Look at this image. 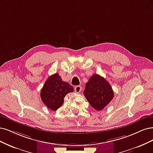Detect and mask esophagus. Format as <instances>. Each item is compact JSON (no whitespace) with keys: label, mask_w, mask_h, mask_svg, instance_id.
<instances>
[{"label":"esophagus","mask_w":153,"mask_h":153,"mask_svg":"<svg viewBox=\"0 0 153 153\" xmlns=\"http://www.w3.org/2000/svg\"><path fill=\"white\" fill-rule=\"evenodd\" d=\"M82 90V87L80 85H76L75 87V91L76 93H79Z\"/></svg>","instance_id":"obj_1"}]
</instances>
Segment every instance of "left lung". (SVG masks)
Wrapping results in <instances>:
<instances>
[{"mask_svg":"<svg viewBox=\"0 0 153 153\" xmlns=\"http://www.w3.org/2000/svg\"><path fill=\"white\" fill-rule=\"evenodd\" d=\"M83 94L91 106L97 111L103 109L114 97L109 82L97 74H94L86 83Z\"/></svg>","mask_w":153,"mask_h":153,"instance_id":"1","label":"left lung"}]
</instances>
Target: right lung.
Returning <instances> with one entry per match:
<instances>
[{
  "instance_id": "obj_1",
  "label": "right lung",
  "mask_w": 153,
  "mask_h": 153,
  "mask_svg": "<svg viewBox=\"0 0 153 153\" xmlns=\"http://www.w3.org/2000/svg\"><path fill=\"white\" fill-rule=\"evenodd\" d=\"M74 91L68 82H63L58 73L49 76L45 82L40 92L42 101L52 111H56L64 102V98L68 93Z\"/></svg>"
}]
</instances>
